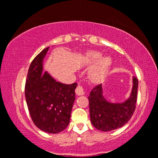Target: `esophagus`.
Here are the masks:
<instances>
[{
  "label": "esophagus",
  "instance_id": "1",
  "mask_svg": "<svg viewBox=\"0 0 158 158\" xmlns=\"http://www.w3.org/2000/svg\"><path fill=\"white\" fill-rule=\"evenodd\" d=\"M75 93L77 94V95H83V94H85V89L81 85H78L77 86L75 89Z\"/></svg>",
  "mask_w": 158,
  "mask_h": 158
}]
</instances>
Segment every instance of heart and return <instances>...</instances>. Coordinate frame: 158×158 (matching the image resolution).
I'll list each match as a JSON object with an SVG mask.
<instances>
[{
    "label": "heart",
    "instance_id": "1",
    "mask_svg": "<svg viewBox=\"0 0 158 158\" xmlns=\"http://www.w3.org/2000/svg\"><path fill=\"white\" fill-rule=\"evenodd\" d=\"M101 55L100 53L98 52H90L89 54V60L94 62V61H97L101 58ZM111 64V60L109 57H106V58L103 59L100 64H98V66L96 67L92 71L91 73V77L93 80L94 81H98L100 80L103 78V76L105 75V74L106 73L107 70Z\"/></svg>",
    "mask_w": 158,
    "mask_h": 158
}]
</instances>
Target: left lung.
I'll return each instance as SVG.
<instances>
[{"label":"left lung","mask_w":158,"mask_h":158,"mask_svg":"<svg viewBox=\"0 0 158 158\" xmlns=\"http://www.w3.org/2000/svg\"><path fill=\"white\" fill-rule=\"evenodd\" d=\"M138 80L133 77V88L130 98L123 103H110L102 94V86L98 84L89 96L90 118L98 130L109 131L119 129L128 123L136 108Z\"/></svg>","instance_id":"8db88e82"}]
</instances>
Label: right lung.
I'll return each instance as SVG.
<instances>
[{
  "label": "right lung",
  "mask_w": 158,
  "mask_h": 158,
  "mask_svg": "<svg viewBox=\"0 0 158 158\" xmlns=\"http://www.w3.org/2000/svg\"><path fill=\"white\" fill-rule=\"evenodd\" d=\"M49 47L31 61L25 84V97L33 123L40 130L57 134L69 123L77 83L56 82L43 72L42 63Z\"/></svg>",
  "instance_id": "1"
}]
</instances>
